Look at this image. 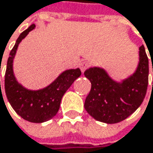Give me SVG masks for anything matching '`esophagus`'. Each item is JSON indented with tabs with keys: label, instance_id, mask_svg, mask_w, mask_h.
Wrapping results in <instances>:
<instances>
[{
	"label": "esophagus",
	"instance_id": "34e87169",
	"mask_svg": "<svg viewBox=\"0 0 153 153\" xmlns=\"http://www.w3.org/2000/svg\"><path fill=\"white\" fill-rule=\"evenodd\" d=\"M89 68V62H82L80 63V69L82 72H84Z\"/></svg>",
	"mask_w": 153,
	"mask_h": 153
}]
</instances>
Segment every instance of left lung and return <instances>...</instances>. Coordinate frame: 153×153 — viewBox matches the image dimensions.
Instances as JSON below:
<instances>
[{"mask_svg": "<svg viewBox=\"0 0 153 153\" xmlns=\"http://www.w3.org/2000/svg\"><path fill=\"white\" fill-rule=\"evenodd\" d=\"M139 50L140 62L136 71L121 83L114 82L103 69L94 67L85 71L91 89L84 108L96 120L107 124L119 123L143 103L148 87L149 60L144 46L141 45Z\"/></svg>", "mask_w": 153, "mask_h": 153, "instance_id": "obj_1", "label": "left lung"}]
</instances>
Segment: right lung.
<instances>
[{"instance_id": "1", "label": "right lung", "mask_w": 153, "mask_h": 153, "mask_svg": "<svg viewBox=\"0 0 153 153\" xmlns=\"http://www.w3.org/2000/svg\"><path fill=\"white\" fill-rule=\"evenodd\" d=\"M35 27L34 24L31 25L19 35L15 45L10 53L5 71L4 88L10 104L19 116L28 122L43 123L56 115L62 96L73 82L80 77L82 71L79 68L65 71L52 84L39 91H28L19 84L12 71L13 58L20 41L29 31L34 29Z\"/></svg>"}]
</instances>
